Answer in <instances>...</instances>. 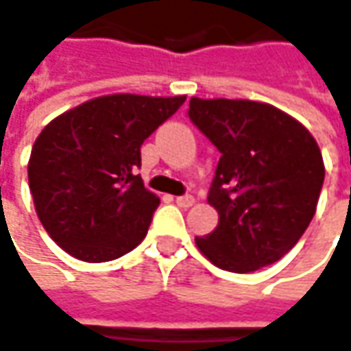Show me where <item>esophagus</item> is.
<instances>
[{"instance_id": "1", "label": "esophagus", "mask_w": 351, "mask_h": 351, "mask_svg": "<svg viewBox=\"0 0 351 351\" xmlns=\"http://www.w3.org/2000/svg\"><path fill=\"white\" fill-rule=\"evenodd\" d=\"M176 203H178L180 207L187 209V207H191V205L195 203V199H193L191 195H182V197H176Z\"/></svg>"}]
</instances>
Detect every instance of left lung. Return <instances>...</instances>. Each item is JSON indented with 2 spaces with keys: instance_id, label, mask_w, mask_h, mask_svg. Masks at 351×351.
I'll use <instances>...</instances> for the list:
<instances>
[{
  "instance_id": "left-lung-1",
  "label": "left lung",
  "mask_w": 351,
  "mask_h": 351,
  "mask_svg": "<svg viewBox=\"0 0 351 351\" xmlns=\"http://www.w3.org/2000/svg\"><path fill=\"white\" fill-rule=\"evenodd\" d=\"M189 118L221 152L207 202L219 213L195 245L215 267L253 272L306 231L324 184L314 136L280 108L247 98L189 100Z\"/></svg>"
}]
</instances>
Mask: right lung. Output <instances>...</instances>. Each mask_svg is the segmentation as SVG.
Returning a JSON list of instances; mask_svg holds the SVG:
<instances>
[{
	"mask_svg": "<svg viewBox=\"0 0 351 351\" xmlns=\"http://www.w3.org/2000/svg\"><path fill=\"white\" fill-rule=\"evenodd\" d=\"M185 97L118 93L53 118L27 164L37 217L62 251L106 263L142 243L160 197L136 169L140 146Z\"/></svg>",
	"mask_w": 351,
	"mask_h": 351,
	"instance_id": "right-lung-1",
	"label": "right lung"
}]
</instances>
